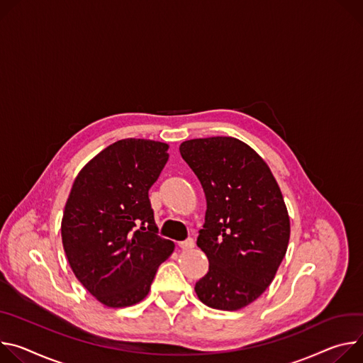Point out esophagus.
<instances>
[{
  "label": "esophagus",
  "mask_w": 363,
  "mask_h": 363,
  "mask_svg": "<svg viewBox=\"0 0 363 363\" xmlns=\"http://www.w3.org/2000/svg\"><path fill=\"white\" fill-rule=\"evenodd\" d=\"M179 247L183 250V251H189L191 248H194V240L191 238H187L186 240H182V242H179Z\"/></svg>",
  "instance_id": "obj_1"
}]
</instances>
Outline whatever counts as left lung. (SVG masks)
Here are the masks:
<instances>
[{
    "label": "left lung",
    "mask_w": 363,
    "mask_h": 363,
    "mask_svg": "<svg viewBox=\"0 0 363 363\" xmlns=\"http://www.w3.org/2000/svg\"><path fill=\"white\" fill-rule=\"evenodd\" d=\"M180 154L206 196L197 247L209 259L194 291L218 310H239L272 283L290 239L283 194L265 161L232 137L182 143Z\"/></svg>",
    "instance_id": "obj_1"
}]
</instances>
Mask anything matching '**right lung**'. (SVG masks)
<instances>
[{
    "label": "right lung",
    "mask_w": 363,
    "mask_h": 363,
    "mask_svg": "<svg viewBox=\"0 0 363 363\" xmlns=\"http://www.w3.org/2000/svg\"><path fill=\"white\" fill-rule=\"evenodd\" d=\"M164 143L119 140L80 170L62 219L76 278L108 307L141 301L174 244L158 236L148 190L169 160Z\"/></svg>",
    "instance_id": "add662e5"
}]
</instances>
